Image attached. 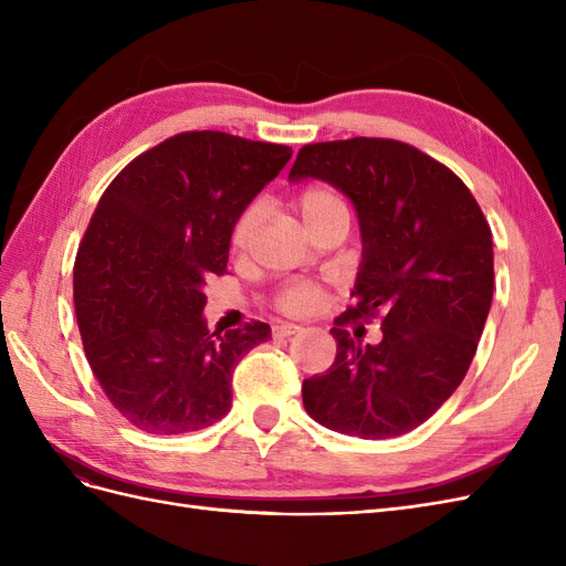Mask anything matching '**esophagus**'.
I'll return each mask as SVG.
<instances>
[{"mask_svg": "<svg viewBox=\"0 0 566 566\" xmlns=\"http://www.w3.org/2000/svg\"><path fill=\"white\" fill-rule=\"evenodd\" d=\"M302 331V325L297 323H276L273 325V335L276 337H290V335H297Z\"/></svg>", "mask_w": 566, "mask_h": 566, "instance_id": "obj_1", "label": "esophagus"}]
</instances>
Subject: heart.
I'll return each instance as SVG.
<instances>
[{
    "instance_id": "obj_1",
    "label": "heart",
    "mask_w": 566,
    "mask_h": 566,
    "mask_svg": "<svg viewBox=\"0 0 566 566\" xmlns=\"http://www.w3.org/2000/svg\"><path fill=\"white\" fill-rule=\"evenodd\" d=\"M295 208L302 214L304 224L312 229L331 212L345 208V202H342V198L328 186H306L304 191L295 198ZM256 227H260V208H256V205H250V208H245L241 217L235 219V224L231 229V248L235 252H245L254 241ZM318 300H321L318 287L302 281L285 283L276 295V304L287 314H310L318 306Z\"/></svg>"
}]
</instances>
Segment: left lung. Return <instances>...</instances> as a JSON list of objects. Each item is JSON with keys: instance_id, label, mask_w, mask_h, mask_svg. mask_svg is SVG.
I'll use <instances>...</instances> for the list:
<instances>
[{"instance_id": "left-lung-1", "label": "left lung", "mask_w": 566, "mask_h": 566, "mask_svg": "<svg viewBox=\"0 0 566 566\" xmlns=\"http://www.w3.org/2000/svg\"><path fill=\"white\" fill-rule=\"evenodd\" d=\"M339 188L361 227L354 304L335 318L333 366L302 382L328 430L389 439L416 430L465 378L493 297V238L470 188L416 146L354 136L306 144L290 181ZM384 314L380 346L344 323Z\"/></svg>"}]
</instances>
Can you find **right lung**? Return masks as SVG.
Wrapping results in <instances>:
<instances>
[{
	"label": "right lung",
	"mask_w": 566,
	"mask_h": 566,
	"mask_svg": "<svg viewBox=\"0 0 566 566\" xmlns=\"http://www.w3.org/2000/svg\"><path fill=\"white\" fill-rule=\"evenodd\" d=\"M293 148L184 132L134 158L101 196L73 271L84 354L108 401L150 434L198 432L231 408L235 364L262 321L208 331L202 287L224 276L231 229Z\"/></svg>",
	"instance_id": "1"
}]
</instances>
